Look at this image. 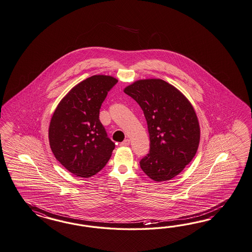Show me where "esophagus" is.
I'll use <instances>...</instances> for the list:
<instances>
[{
    "instance_id": "1",
    "label": "esophagus",
    "mask_w": 252,
    "mask_h": 252,
    "mask_svg": "<svg viewBox=\"0 0 252 252\" xmlns=\"http://www.w3.org/2000/svg\"><path fill=\"white\" fill-rule=\"evenodd\" d=\"M129 144V139H127V138H126V139H125V140H124L123 142H121V143H120V146H121V147H126V146H128Z\"/></svg>"
}]
</instances>
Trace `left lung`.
Segmentation results:
<instances>
[{
    "label": "left lung",
    "instance_id": "left-lung-1",
    "mask_svg": "<svg viewBox=\"0 0 252 252\" xmlns=\"http://www.w3.org/2000/svg\"><path fill=\"white\" fill-rule=\"evenodd\" d=\"M141 109L148 124L150 150L140 160L144 172L155 182L181 173L197 152L200 126L190 101L160 79L138 80L124 89Z\"/></svg>",
    "mask_w": 252,
    "mask_h": 252
}]
</instances>
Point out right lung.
I'll return each mask as SVG.
<instances>
[{
  "label": "right lung",
  "instance_id": "obj_1",
  "mask_svg": "<svg viewBox=\"0 0 252 252\" xmlns=\"http://www.w3.org/2000/svg\"><path fill=\"white\" fill-rule=\"evenodd\" d=\"M118 82L94 75L62 98L51 117L48 139L55 158L78 177L95 175L108 162L115 143L109 138L99 113L109 91Z\"/></svg>",
  "mask_w": 252,
  "mask_h": 252
}]
</instances>
